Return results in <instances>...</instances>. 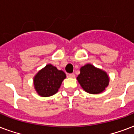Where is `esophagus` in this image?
Listing matches in <instances>:
<instances>
[{"label":"esophagus","mask_w":134,"mask_h":134,"mask_svg":"<svg viewBox=\"0 0 134 134\" xmlns=\"http://www.w3.org/2000/svg\"><path fill=\"white\" fill-rule=\"evenodd\" d=\"M68 76H69V77H70V78H74L75 77V74H68Z\"/></svg>","instance_id":"esophagus-1"}]
</instances>
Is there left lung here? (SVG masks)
<instances>
[{
	"mask_svg": "<svg viewBox=\"0 0 134 134\" xmlns=\"http://www.w3.org/2000/svg\"><path fill=\"white\" fill-rule=\"evenodd\" d=\"M76 78L82 88L90 94H99L105 90L109 83V77L106 71L87 64L80 69Z\"/></svg>",
	"mask_w": 134,
	"mask_h": 134,
	"instance_id": "left-lung-1",
	"label": "left lung"
}]
</instances>
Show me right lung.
I'll return each instance as SVG.
<instances>
[{
    "label": "right lung",
    "instance_id": "add662e5",
    "mask_svg": "<svg viewBox=\"0 0 134 134\" xmlns=\"http://www.w3.org/2000/svg\"><path fill=\"white\" fill-rule=\"evenodd\" d=\"M65 78L66 74L64 71L48 64L35 76L33 79L35 89L41 97H50L58 91Z\"/></svg>",
    "mask_w": 134,
    "mask_h": 134
}]
</instances>
